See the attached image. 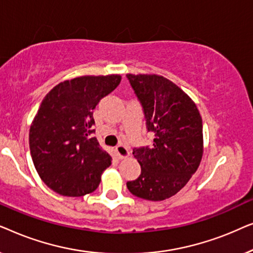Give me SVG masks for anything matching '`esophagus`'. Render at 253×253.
Wrapping results in <instances>:
<instances>
[{"label": "esophagus", "instance_id": "obj_1", "mask_svg": "<svg viewBox=\"0 0 253 253\" xmlns=\"http://www.w3.org/2000/svg\"><path fill=\"white\" fill-rule=\"evenodd\" d=\"M115 152H116L117 157H119L120 159H126L130 155L129 150H127L126 146H123V145H119V146L115 148Z\"/></svg>", "mask_w": 253, "mask_h": 253}]
</instances>
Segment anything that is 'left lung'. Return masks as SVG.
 Returning a JSON list of instances; mask_svg holds the SVG:
<instances>
[{
    "instance_id": "left-lung-1",
    "label": "left lung",
    "mask_w": 253,
    "mask_h": 253,
    "mask_svg": "<svg viewBox=\"0 0 253 253\" xmlns=\"http://www.w3.org/2000/svg\"><path fill=\"white\" fill-rule=\"evenodd\" d=\"M126 77L144 108L147 130L155 133L151 147L132 152L141 174L126 186L136 197L160 202L184 188L198 169L203 120L193 100L169 79L147 74Z\"/></svg>"
}]
</instances>
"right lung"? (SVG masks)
<instances>
[{"label":"right lung","instance_id":"add662e5","mask_svg":"<svg viewBox=\"0 0 253 253\" xmlns=\"http://www.w3.org/2000/svg\"><path fill=\"white\" fill-rule=\"evenodd\" d=\"M120 75L82 76L64 81L44 96L30 127L34 167L58 195L94 191L112 157L93 137V109L121 83Z\"/></svg>","mask_w":253,"mask_h":253}]
</instances>
